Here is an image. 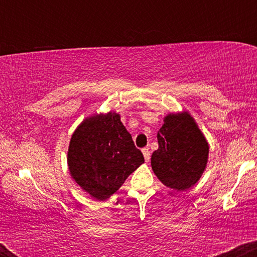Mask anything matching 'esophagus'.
<instances>
[{"mask_svg": "<svg viewBox=\"0 0 257 257\" xmlns=\"http://www.w3.org/2000/svg\"><path fill=\"white\" fill-rule=\"evenodd\" d=\"M143 153H144V157H145V161L146 162H150V158H151V153H150V150L145 147V149H143Z\"/></svg>", "mask_w": 257, "mask_h": 257, "instance_id": "1", "label": "esophagus"}]
</instances>
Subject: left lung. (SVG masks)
<instances>
[{
	"label": "left lung",
	"instance_id": "left-lung-1",
	"mask_svg": "<svg viewBox=\"0 0 257 257\" xmlns=\"http://www.w3.org/2000/svg\"><path fill=\"white\" fill-rule=\"evenodd\" d=\"M157 139L158 150L151 157L157 178L178 191L196 184L205 169L209 146L192 117L187 112L167 116Z\"/></svg>",
	"mask_w": 257,
	"mask_h": 257
}]
</instances>
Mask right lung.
<instances>
[{
  "instance_id": "obj_1",
  "label": "right lung",
  "mask_w": 257,
  "mask_h": 257,
  "mask_svg": "<svg viewBox=\"0 0 257 257\" xmlns=\"http://www.w3.org/2000/svg\"><path fill=\"white\" fill-rule=\"evenodd\" d=\"M67 162L75 181L91 197L104 200L144 163V156L119 114L108 112L87 118L76 129Z\"/></svg>"
}]
</instances>
